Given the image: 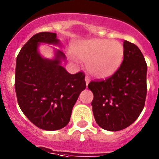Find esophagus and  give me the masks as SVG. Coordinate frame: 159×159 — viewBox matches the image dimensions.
<instances>
[{
  "label": "esophagus",
  "mask_w": 159,
  "mask_h": 159,
  "mask_svg": "<svg viewBox=\"0 0 159 159\" xmlns=\"http://www.w3.org/2000/svg\"><path fill=\"white\" fill-rule=\"evenodd\" d=\"M85 82H86V84L87 85H88V84L90 83V78L88 76H86L85 77Z\"/></svg>",
  "instance_id": "obj_1"
}]
</instances>
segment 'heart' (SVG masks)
<instances>
[{"label":"heart","mask_w":159,"mask_h":159,"mask_svg":"<svg viewBox=\"0 0 159 159\" xmlns=\"http://www.w3.org/2000/svg\"><path fill=\"white\" fill-rule=\"evenodd\" d=\"M74 56L87 62V72L97 79H106L113 75L120 66L125 49L120 42L107 39L82 41L72 47Z\"/></svg>","instance_id":"obj_1"}]
</instances>
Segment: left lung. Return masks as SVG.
I'll use <instances>...</instances> for the list:
<instances>
[{"label":"left lung","mask_w":159,"mask_h":159,"mask_svg":"<svg viewBox=\"0 0 159 159\" xmlns=\"http://www.w3.org/2000/svg\"><path fill=\"white\" fill-rule=\"evenodd\" d=\"M123 61L116 72L103 80L91 81L88 88L94 119L100 127L120 131L132 125L142 112L147 96V70L137 46L124 42Z\"/></svg>","instance_id":"8db88e82"}]
</instances>
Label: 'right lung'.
Wrapping results in <instances>:
<instances>
[{"mask_svg": "<svg viewBox=\"0 0 159 159\" xmlns=\"http://www.w3.org/2000/svg\"><path fill=\"white\" fill-rule=\"evenodd\" d=\"M41 43L58 45L56 33L40 32L32 36L16 57L15 89L20 109L30 122L43 130H58L68 124L72 110L86 88L85 75H72L61 65L65 55L59 49L55 59L43 58Z\"/></svg>", "mask_w": 159, "mask_h": 159, "instance_id": "1", "label": "right lung"}]
</instances>
